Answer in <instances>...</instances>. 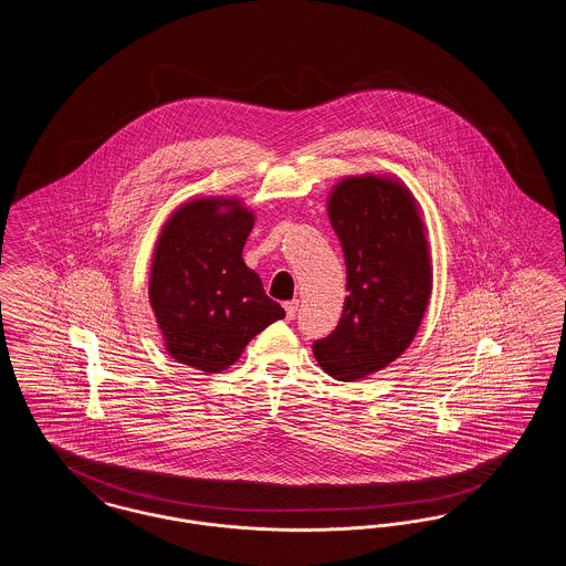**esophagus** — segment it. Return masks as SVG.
Instances as JSON below:
<instances>
[{
	"label": "esophagus",
	"mask_w": 566,
	"mask_h": 566,
	"mask_svg": "<svg viewBox=\"0 0 566 566\" xmlns=\"http://www.w3.org/2000/svg\"><path fill=\"white\" fill-rule=\"evenodd\" d=\"M296 307H298V301H296V298L284 303V310H286V318H289V321H293V318H295Z\"/></svg>",
	"instance_id": "obj_1"
}]
</instances>
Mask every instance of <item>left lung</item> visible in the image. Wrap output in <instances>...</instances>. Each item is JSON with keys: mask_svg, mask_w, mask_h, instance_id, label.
Instances as JSON below:
<instances>
[{"mask_svg": "<svg viewBox=\"0 0 566 566\" xmlns=\"http://www.w3.org/2000/svg\"><path fill=\"white\" fill-rule=\"evenodd\" d=\"M328 220L346 259V303L331 335L314 342L324 371L342 381L371 376L413 342L431 296V259L411 192L395 180H342Z\"/></svg>", "mask_w": 566, "mask_h": 566, "instance_id": "8db88e82", "label": "left lung"}]
</instances>
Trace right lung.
Returning a JSON list of instances; mask_svg holds the SVG:
<instances>
[{"mask_svg":"<svg viewBox=\"0 0 566 566\" xmlns=\"http://www.w3.org/2000/svg\"><path fill=\"white\" fill-rule=\"evenodd\" d=\"M252 224V212L233 199H195L165 222L148 296L178 363L224 371L256 333L286 316L243 263Z\"/></svg>","mask_w":566,"mask_h":566,"instance_id":"obj_1","label":"right lung"}]
</instances>
